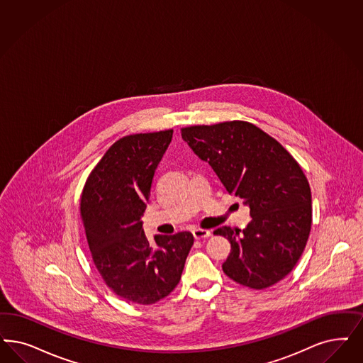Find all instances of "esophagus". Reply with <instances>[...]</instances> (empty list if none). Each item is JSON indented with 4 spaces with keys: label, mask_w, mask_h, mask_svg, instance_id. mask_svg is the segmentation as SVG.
<instances>
[{
    "label": "esophagus",
    "mask_w": 363,
    "mask_h": 363,
    "mask_svg": "<svg viewBox=\"0 0 363 363\" xmlns=\"http://www.w3.org/2000/svg\"><path fill=\"white\" fill-rule=\"evenodd\" d=\"M193 236L197 240L201 238H208L211 236V230H206V229H194L193 230Z\"/></svg>",
    "instance_id": "obj_1"
}]
</instances>
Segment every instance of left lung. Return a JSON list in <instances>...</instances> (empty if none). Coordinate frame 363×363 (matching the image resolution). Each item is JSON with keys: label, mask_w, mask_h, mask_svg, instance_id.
<instances>
[{"label": "left lung", "mask_w": 363, "mask_h": 363, "mask_svg": "<svg viewBox=\"0 0 363 363\" xmlns=\"http://www.w3.org/2000/svg\"><path fill=\"white\" fill-rule=\"evenodd\" d=\"M181 134L226 190L250 206L245 229L214 232L232 247L223 271L245 287L274 286L296 265L311 230V190L299 163L276 139L242 121L190 125Z\"/></svg>", "instance_id": "1"}]
</instances>
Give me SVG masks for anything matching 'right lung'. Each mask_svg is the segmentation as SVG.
<instances>
[{
    "mask_svg": "<svg viewBox=\"0 0 363 363\" xmlns=\"http://www.w3.org/2000/svg\"><path fill=\"white\" fill-rule=\"evenodd\" d=\"M172 138L173 130L121 138L82 193L80 212L95 267L113 294L138 304H152L177 287L194 241L190 232H179L155 235L150 244L140 221Z\"/></svg>",
    "mask_w": 363,
    "mask_h": 363,
    "instance_id": "add662e5",
    "label": "right lung"
}]
</instances>
